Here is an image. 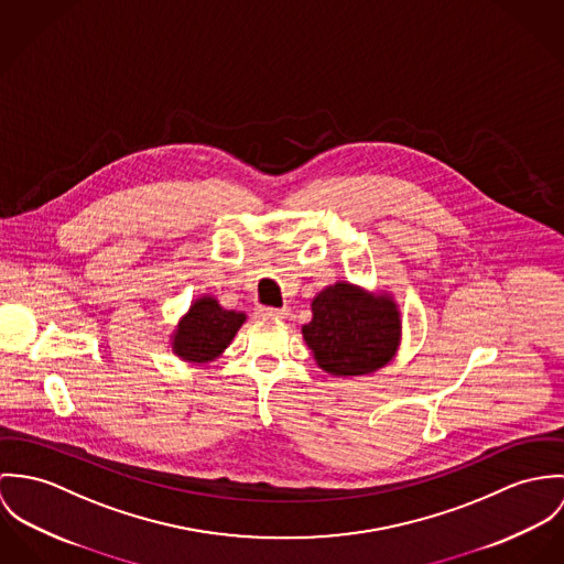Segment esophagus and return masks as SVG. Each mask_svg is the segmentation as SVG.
I'll list each match as a JSON object with an SVG mask.
<instances>
[{
	"label": "esophagus",
	"mask_w": 564,
	"mask_h": 564,
	"mask_svg": "<svg viewBox=\"0 0 564 564\" xmlns=\"http://www.w3.org/2000/svg\"><path fill=\"white\" fill-rule=\"evenodd\" d=\"M257 313H259L261 317H283V312H281V310H274V307H259Z\"/></svg>",
	"instance_id": "obj_1"
}]
</instances>
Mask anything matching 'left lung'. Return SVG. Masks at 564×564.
<instances>
[{
  "instance_id": "8db88e82",
  "label": "left lung",
  "mask_w": 564,
  "mask_h": 564,
  "mask_svg": "<svg viewBox=\"0 0 564 564\" xmlns=\"http://www.w3.org/2000/svg\"><path fill=\"white\" fill-rule=\"evenodd\" d=\"M312 312L303 337L315 364L328 375H370L398 350L400 312L389 296H370L350 283H335L313 299Z\"/></svg>"
}]
</instances>
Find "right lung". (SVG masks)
Masks as SVG:
<instances>
[{"mask_svg": "<svg viewBox=\"0 0 564 564\" xmlns=\"http://www.w3.org/2000/svg\"><path fill=\"white\" fill-rule=\"evenodd\" d=\"M245 319V313L223 310L216 299L203 296L180 322L173 337V352L186 361L207 364L231 344Z\"/></svg>", "mask_w": 564, "mask_h": 564, "instance_id": "obj_1", "label": "right lung"}]
</instances>
